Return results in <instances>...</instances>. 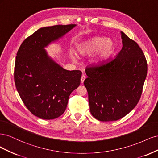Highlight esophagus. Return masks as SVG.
<instances>
[{"instance_id":"34e87169","label":"esophagus","mask_w":158,"mask_h":158,"mask_svg":"<svg viewBox=\"0 0 158 158\" xmlns=\"http://www.w3.org/2000/svg\"><path fill=\"white\" fill-rule=\"evenodd\" d=\"M85 78H86V77H85V76L83 74V75L82 76V77H81V82L83 83L85 79Z\"/></svg>"}]
</instances>
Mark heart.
Segmentation results:
<instances>
[{
    "label": "heart",
    "mask_w": 158,
    "mask_h": 158,
    "mask_svg": "<svg viewBox=\"0 0 158 158\" xmlns=\"http://www.w3.org/2000/svg\"><path fill=\"white\" fill-rule=\"evenodd\" d=\"M113 41L104 37H94L81 45L78 48L79 54L85 56L92 55L99 51L98 59H106L114 51Z\"/></svg>",
    "instance_id": "obj_1"
}]
</instances>
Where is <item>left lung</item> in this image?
I'll use <instances>...</instances> for the list:
<instances>
[{"mask_svg":"<svg viewBox=\"0 0 158 158\" xmlns=\"http://www.w3.org/2000/svg\"><path fill=\"white\" fill-rule=\"evenodd\" d=\"M121 33L123 47L115 58L87 66L84 85L90 113L103 122L117 121L136 107L141 97L148 65L136 42Z\"/></svg>","mask_w":158,"mask_h":158,"instance_id":"8db88e82","label":"left lung"}]
</instances>
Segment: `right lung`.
<instances>
[{
  "label": "right lung",
  "mask_w": 158,
  "mask_h": 158,
  "mask_svg": "<svg viewBox=\"0 0 158 158\" xmlns=\"http://www.w3.org/2000/svg\"><path fill=\"white\" fill-rule=\"evenodd\" d=\"M75 24L40 28L22 42L14 65V82L27 109L45 120L65 111L70 94L80 84L82 72L66 70L47 55L44 47L63 36Z\"/></svg>",
  "instance_id": "obj_1"
}]
</instances>
